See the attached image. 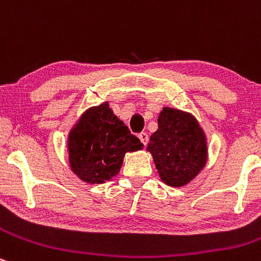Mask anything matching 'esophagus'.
I'll return each mask as SVG.
<instances>
[{
	"instance_id": "1",
	"label": "esophagus",
	"mask_w": 261,
	"mask_h": 261,
	"mask_svg": "<svg viewBox=\"0 0 261 261\" xmlns=\"http://www.w3.org/2000/svg\"><path fill=\"white\" fill-rule=\"evenodd\" d=\"M138 138L140 139V142H142L143 144L147 145V143H148V134L147 133H140L138 135Z\"/></svg>"
}]
</instances>
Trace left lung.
Returning <instances> with one entry per match:
<instances>
[{
    "label": "left lung",
    "mask_w": 261,
    "mask_h": 261,
    "mask_svg": "<svg viewBox=\"0 0 261 261\" xmlns=\"http://www.w3.org/2000/svg\"><path fill=\"white\" fill-rule=\"evenodd\" d=\"M161 180L170 187H184L207 162V139L193 114L165 107L158 128L147 147Z\"/></svg>",
    "instance_id": "obj_1"
}]
</instances>
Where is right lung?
<instances>
[{"instance_id": "1", "label": "right lung", "mask_w": 261, "mask_h": 261, "mask_svg": "<svg viewBox=\"0 0 261 261\" xmlns=\"http://www.w3.org/2000/svg\"><path fill=\"white\" fill-rule=\"evenodd\" d=\"M70 170L82 181L103 184L121 170L127 152L143 148L109 108L108 101L86 109L68 135Z\"/></svg>"}]
</instances>
